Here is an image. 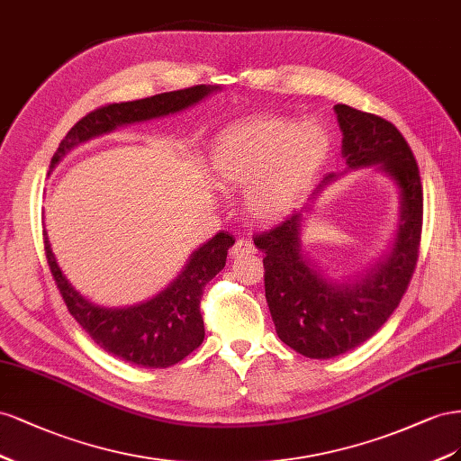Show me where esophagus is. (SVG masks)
Listing matches in <instances>:
<instances>
[{"label":"esophagus","instance_id":"1","mask_svg":"<svg viewBox=\"0 0 461 461\" xmlns=\"http://www.w3.org/2000/svg\"><path fill=\"white\" fill-rule=\"evenodd\" d=\"M231 257H240V255H255L257 253V249H255V245L249 241V240H245V238H241V240H238L235 241V245L231 247Z\"/></svg>","mask_w":461,"mask_h":461}]
</instances>
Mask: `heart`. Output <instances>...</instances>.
<instances>
[{
    "mask_svg": "<svg viewBox=\"0 0 461 461\" xmlns=\"http://www.w3.org/2000/svg\"><path fill=\"white\" fill-rule=\"evenodd\" d=\"M328 149L330 140L319 125L258 117L221 133L210 149L208 166L221 189H249L251 214L270 221L294 206Z\"/></svg>",
    "mask_w": 461,
    "mask_h": 461,
    "instance_id": "1",
    "label": "heart"
}]
</instances>
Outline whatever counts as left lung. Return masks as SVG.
<instances>
[{"mask_svg":"<svg viewBox=\"0 0 461 461\" xmlns=\"http://www.w3.org/2000/svg\"><path fill=\"white\" fill-rule=\"evenodd\" d=\"M334 112L346 164L351 169L378 166L396 181L400 228L390 257L353 282L326 278L303 255L301 212L255 235V245L265 253V292L276 332L285 346L311 359H332L355 349L390 319L411 282L423 228V185L403 135L383 117L346 104Z\"/></svg>","mask_w":461,"mask_h":461,"instance_id":"left-lung-1","label":"left lung"}]
</instances>
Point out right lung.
Returning a JSON list of instances; mask_svg holds the SVG:
<instances>
[{
    "label": "right lung",
    "instance_id": "right-lung-1",
    "mask_svg": "<svg viewBox=\"0 0 461 461\" xmlns=\"http://www.w3.org/2000/svg\"><path fill=\"white\" fill-rule=\"evenodd\" d=\"M218 86L196 85L174 92H162L150 98L106 104L78 120L59 149L51 158L50 167H56L61 158L77 144L92 137L110 133L115 127L147 122L185 110L208 96ZM235 240L228 231L216 233L212 240L196 249L185 270L169 284L162 294L135 307L106 309L90 303L65 278L51 253L48 233L44 231V251L48 267L54 276L59 294L73 319L95 339V344L113 357L144 369H166L185 359L203 344L204 322L201 314V299L204 285L226 267L228 249Z\"/></svg>",
    "mask_w": 461,
    "mask_h": 461
}]
</instances>
